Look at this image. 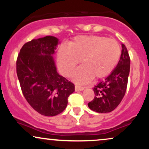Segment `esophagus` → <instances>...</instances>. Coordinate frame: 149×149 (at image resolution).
I'll list each match as a JSON object with an SVG mask.
<instances>
[{
	"instance_id": "esophagus-1",
	"label": "esophagus",
	"mask_w": 149,
	"mask_h": 149,
	"mask_svg": "<svg viewBox=\"0 0 149 149\" xmlns=\"http://www.w3.org/2000/svg\"><path fill=\"white\" fill-rule=\"evenodd\" d=\"M85 89L84 87H80L79 85H76L75 86V90L76 91H82V90H83Z\"/></svg>"
}]
</instances>
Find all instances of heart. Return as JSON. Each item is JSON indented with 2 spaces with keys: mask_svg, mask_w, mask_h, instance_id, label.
Wrapping results in <instances>:
<instances>
[{
  "mask_svg": "<svg viewBox=\"0 0 149 149\" xmlns=\"http://www.w3.org/2000/svg\"><path fill=\"white\" fill-rule=\"evenodd\" d=\"M121 47L114 39L100 36H79L58 51L57 63L66 77L72 75L81 59L82 66L73 74L80 84L102 78L112 72L120 59Z\"/></svg>",
  "mask_w": 149,
  "mask_h": 149,
  "instance_id": "1",
  "label": "heart"
}]
</instances>
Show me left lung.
Returning a JSON list of instances; mask_svg holds the SVG:
<instances>
[{"label": "left lung", "mask_w": 149, "mask_h": 149, "mask_svg": "<svg viewBox=\"0 0 149 149\" xmlns=\"http://www.w3.org/2000/svg\"><path fill=\"white\" fill-rule=\"evenodd\" d=\"M130 69V58L127 49L122 44L120 59L109 76L93 88L95 97L88 107L97 113H109L120 103L127 89Z\"/></svg>", "instance_id": "8db88e82"}]
</instances>
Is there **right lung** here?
<instances>
[{
	"label": "right lung",
	"mask_w": 149,
	"mask_h": 149,
	"mask_svg": "<svg viewBox=\"0 0 149 149\" xmlns=\"http://www.w3.org/2000/svg\"><path fill=\"white\" fill-rule=\"evenodd\" d=\"M57 44L54 36L33 39L22 46L16 62L24 97L34 110L45 116L64 111L68 97L75 91L73 83L57 71L52 55Z\"/></svg>",
	"instance_id": "1"
}]
</instances>
